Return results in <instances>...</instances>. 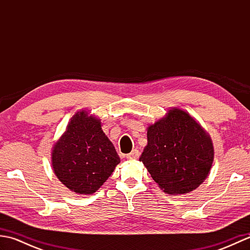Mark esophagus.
Instances as JSON below:
<instances>
[{
    "label": "esophagus",
    "mask_w": 250,
    "mask_h": 250,
    "mask_svg": "<svg viewBox=\"0 0 250 250\" xmlns=\"http://www.w3.org/2000/svg\"><path fill=\"white\" fill-rule=\"evenodd\" d=\"M139 157H140V151L137 149H133L129 153V155H126V159H128V160H136V159H139Z\"/></svg>",
    "instance_id": "esophagus-1"
}]
</instances>
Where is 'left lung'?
<instances>
[{
	"mask_svg": "<svg viewBox=\"0 0 250 250\" xmlns=\"http://www.w3.org/2000/svg\"><path fill=\"white\" fill-rule=\"evenodd\" d=\"M140 161L166 193H189L210 171L213 142L187 111L171 108L147 128V145Z\"/></svg>",
	"mask_w": 250,
	"mask_h": 250,
	"instance_id": "8db88e82",
	"label": "left lung"
}]
</instances>
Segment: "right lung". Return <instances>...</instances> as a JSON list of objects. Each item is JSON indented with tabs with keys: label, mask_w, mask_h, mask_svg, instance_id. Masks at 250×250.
<instances>
[{
	"label": "right lung",
	"mask_w": 250,
	"mask_h": 250,
	"mask_svg": "<svg viewBox=\"0 0 250 250\" xmlns=\"http://www.w3.org/2000/svg\"><path fill=\"white\" fill-rule=\"evenodd\" d=\"M119 162L114 145L101 128V120L83 109L72 117L51 152L56 176L79 194L94 193Z\"/></svg>",
	"instance_id": "add662e5"
}]
</instances>
